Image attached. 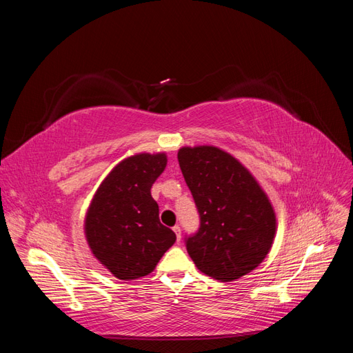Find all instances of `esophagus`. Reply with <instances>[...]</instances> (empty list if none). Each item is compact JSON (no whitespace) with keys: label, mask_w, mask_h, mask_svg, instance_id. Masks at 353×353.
Segmentation results:
<instances>
[{"label":"esophagus","mask_w":353,"mask_h":353,"mask_svg":"<svg viewBox=\"0 0 353 353\" xmlns=\"http://www.w3.org/2000/svg\"><path fill=\"white\" fill-rule=\"evenodd\" d=\"M174 232L176 234V241L179 243V241H181V227H179V225H175V227H174Z\"/></svg>","instance_id":"obj_1"}]
</instances>
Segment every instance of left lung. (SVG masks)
Instances as JSON below:
<instances>
[{
  "instance_id": "obj_1",
  "label": "left lung",
  "mask_w": 353,
  "mask_h": 353,
  "mask_svg": "<svg viewBox=\"0 0 353 353\" xmlns=\"http://www.w3.org/2000/svg\"><path fill=\"white\" fill-rule=\"evenodd\" d=\"M179 168L200 215L187 239L197 268L219 281L249 274L270 253L276 219L258 181L230 153L213 145L183 147Z\"/></svg>"
}]
</instances>
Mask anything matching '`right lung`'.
Segmentation results:
<instances>
[{
  "label": "right lung",
  "mask_w": 353,
  "mask_h": 353,
  "mask_svg": "<svg viewBox=\"0 0 353 353\" xmlns=\"http://www.w3.org/2000/svg\"><path fill=\"white\" fill-rule=\"evenodd\" d=\"M165 153L123 159L103 179L91 200L83 230L99 262L116 279L145 276L176 240L159 221L152 185L166 168Z\"/></svg>",
  "instance_id": "add662e5"
}]
</instances>
